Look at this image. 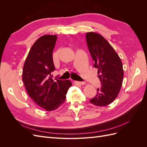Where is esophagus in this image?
Segmentation results:
<instances>
[{
	"label": "esophagus",
	"mask_w": 147,
	"mask_h": 147,
	"mask_svg": "<svg viewBox=\"0 0 147 147\" xmlns=\"http://www.w3.org/2000/svg\"><path fill=\"white\" fill-rule=\"evenodd\" d=\"M74 83L75 84H77V85H84V84H86V83L84 82H77V81L74 82Z\"/></svg>",
	"instance_id": "esophagus-1"
}]
</instances>
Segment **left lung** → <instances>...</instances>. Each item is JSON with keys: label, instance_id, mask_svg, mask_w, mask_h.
Here are the masks:
<instances>
[{"label": "left lung", "instance_id": "left-lung-1", "mask_svg": "<svg viewBox=\"0 0 147 147\" xmlns=\"http://www.w3.org/2000/svg\"><path fill=\"white\" fill-rule=\"evenodd\" d=\"M86 39L89 51L98 69L102 86L97 94L90 100L96 106L108 105L117 98L122 86L124 71L122 62L117 52L107 40L98 33L87 32Z\"/></svg>", "mask_w": 147, "mask_h": 147}]
</instances>
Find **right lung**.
<instances>
[{
    "label": "right lung",
    "instance_id": "obj_1",
    "mask_svg": "<svg viewBox=\"0 0 147 147\" xmlns=\"http://www.w3.org/2000/svg\"><path fill=\"white\" fill-rule=\"evenodd\" d=\"M57 35H45L35 42L26 57L22 79L28 95L35 103L47 111L59 108L65 100L70 81L53 80L55 70L53 51Z\"/></svg>",
    "mask_w": 147,
    "mask_h": 147
}]
</instances>
